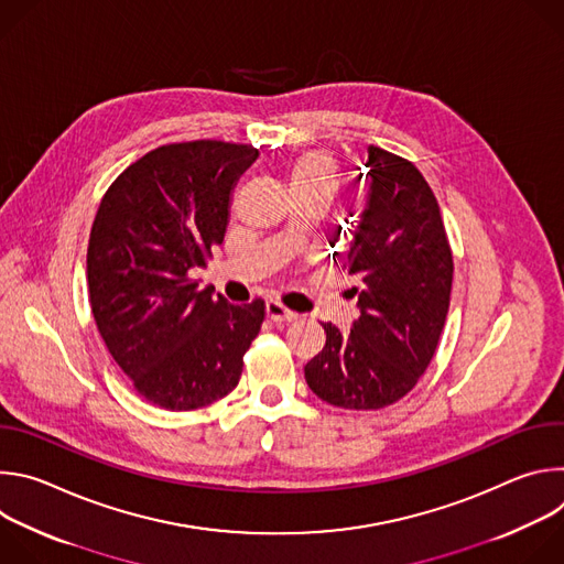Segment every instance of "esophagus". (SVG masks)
I'll list each match as a JSON object with an SVG mask.
<instances>
[{
  "label": "esophagus",
  "instance_id": "esophagus-1",
  "mask_svg": "<svg viewBox=\"0 0 564 564\" xmlns=\"http://www.w3.org/2000/svg\"><path fill=\"white\" fill-rule=\"evenodd\" d=\"M265 314L274 324H281V321H294L296 314L292 310H288L285 305H281L279 301H268L265 303Z\"/></svg>",
  "mask_w": 564,
  "mask_h": 564
}]
</instances>
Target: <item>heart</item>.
Listing matches in <instances>:
<instances>
[{
    "label": "heart",
    "instance_id": "obj_1",
    "mask_svg": "<svg viewBox=\"0 0 564 564\" xmlns=\"http://www.w3.org/2000/svg\"><path fill=\"white\" fill-rule=\"evenodd\" d=\"M344 181L337 158L326 149H305L283 167V185L294 196H312L330 203Z\"/></svg>",
    "mask_w": 564,
    "mask_h": 564
}]
</instances>
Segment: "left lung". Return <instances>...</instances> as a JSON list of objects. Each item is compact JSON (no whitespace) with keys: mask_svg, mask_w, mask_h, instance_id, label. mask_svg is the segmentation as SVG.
Segmentation results:
<instances>
[{"mask_svg":"<svg viewBox=\"0 0 564 564\" xmlns=\"http://www.w3.org/2000/svg\"><path fill=\"white\" fill-rule=\"evenodd\" d=\"M370 194L341 270L352 276L359 318L350 335L333 324L305 364V381L337 409L379 411L426 372L444 328L453 252L437 198L411 160L368 147Z\"/></svg>","mask_w":564,"mask_h":564,"instance_id":"left-lung-1","label":"left lung"}]
</instances>
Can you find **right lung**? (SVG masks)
<instances>
[{
	"instance_id": "obj_1",
	"label": "right lung",
	"mask_w": 564,
	"mask_h": 564,
	"mask_svg": "<svg viewBox=\"0 0 564 564\" xmlns=\"http://www.w3.org/2000/svg\"><path fill=\"white\" fill-rule=\"evenodd\" d=\"M252 144H163L131 163L100 200L87 250L100 337L133 390L165 411H196L231 392L265 318L263 299L231 305L200 290L225 238L234 183Z\"/></svg>"
}]
</instances>
